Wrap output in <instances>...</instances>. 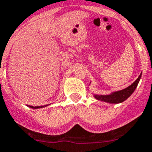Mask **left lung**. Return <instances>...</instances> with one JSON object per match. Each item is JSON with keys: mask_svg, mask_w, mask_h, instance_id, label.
Segmentation results:
<instances>
[{"mask_svg": "<svg viewBox=\"0 0 152 152\" xmlns=\"http://www.w3.org/2000/svg\"><path fill=\"white\" fill-rule=\"evenodd\" d=\"M142 72L139 76V77L136 80L135 82L129 86L128 88L122 89V90L117 91H113V92L110 93L108 95H98V94H94V97L97 100H99L102 102H105L107 103H113L118 104L122 102L125 100H126L129 97L130 95H132V93L134 92L136 90L139 81L141 78Z\"/></svg>", "mask_w": 152, "mask_h": 152, "instance_id": "left-lung-1", "label": "left lung"}]
</instances>
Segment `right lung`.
Masks as SVG:
<instances>
[{
    "instance_id": "1",
    "label": "right lung",
    "mask_w": 152,
    "mask_h": 152,
    "mask_svg": "<svg viewBox=\"0 0 152 152\" xmlns=\"http://www.w3.org/2000/svg\"><path fill=\"white\" fill-rule=\"evenodd\" d=\"M49 106V105H45V106H29V107L32 109H39V108H43V107H46V106Z\"/></svg>"
}]
</instances>
